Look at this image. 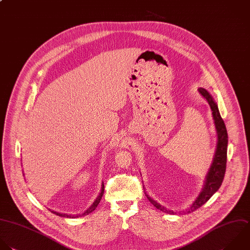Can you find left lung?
<instances>
[{
  "mask_svg": "<svg viewBox=\"0 0 250 250\" xmlns=\"http://www.w3.org/2000/svg\"><path fill=\"white\" fill-rule=\"evenodd\" d=\"M198 90H199L200 94L208 102L210 109L212 111V118L214 121L215 129H216V133H217V145H216L215 154H214L211 166L208 169V172L207 173L203 189H202L201 193L199 194V196L197 197V199L193 202V204L184 211L185 213H191V212L197 210L198 208H200L218 191V189L220 188V186L223 182V179H224V175H225V171H226V163H227L228 133H227V129H226L224 121L222 120V118L220 116L218 106H217L216 102L214 101L213 97L210 95V93L207 89H205L203 87H199ZM145 195H146L147 199L150 201V203L156 208H158L166 213H168V214L175 213L174 211L167 209V208H165L164 206H162L158 202H156L154 199H152L147 194V192H145Z\"/></svg>",
  "mask_w": 250,
  "mask_h": 250,
  "instance_id": "8db88e82",
  "label": "left lung"
}]
</instances>
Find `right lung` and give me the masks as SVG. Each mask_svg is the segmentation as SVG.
Masks as SVG:
<instances>
[{
  "label": "right lung",
  "mask_w": 250,
  "mask_h": 250,
  "mask_svg": "<svg viewBox=\"0 0 250 250\" xmlns=\"http://www.w3.org/2000/svg\"><path fill=\"white\" fill-rule=\"evenodd\" d=\"M103 194H104V184L102 183V186H101V191H100V193H99V195H98V197L95 199V201L92 203V205L84 211V212H83L82 214H74V215H72V214H67V213H60V212H56V211H53V210H50L53 214H56V215H58V216H61V217H67V218H77V217H82V216H84V215H87V214H89V213H91L96 208H97V206H98V204L100 203V201H101V198H102V196H103Z\"/></svg>",
  "instance_id": "1"
}]
</instances>
